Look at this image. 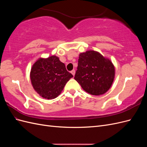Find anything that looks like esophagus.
<instances>
[{"instance_id":"34e87169","label":"esophagus","mask_w":147,"mask_h":147,"mask_svg":"<svg viewBox=\"0 0 147 147\" xmlns=\"http://www.w3.org/2000/svg\"><path fill=\"white\" fill-rule=\"evenodd\" d=\"M71 74H72L74 76L75 75V70H72V71H71Z\"/></svg>"}]
</instances>
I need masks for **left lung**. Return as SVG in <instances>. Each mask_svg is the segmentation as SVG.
I'll return each mask as SVG.
<instances>
[{"label": "left lung", "mask_w": 147, "mask_h": 147, "mask_svg": "<svg viewBox=\"0 0 147 147\" xmlns=\"http://www.w3.org/2000/svg\"><path fill=\"white\" fill-rule=\"evenodd\" d=\"M115 75V66L112 61L100 53L89 50L79 55L74 79L89 94H105L112 86Z\"/></svg>", "instance_id": "obj_1"}]
</instances>
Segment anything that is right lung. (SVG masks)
Here are the masks:
<instances>
[{"instance_id": "1", "label": "right lung", "mask_w": 147, "mask_h": 147, "mask_svg": "<svg viewBox=\"0 0 147 147\" xmlns=\"http://www.w3.org/2000/svg\"><path fill=\"white\" fill-rule=\"evenodd\" d=\"M73 75L66 70L65 64L56 56L40 57L33 64L30 72L32 85L43 98L53 99L58 96Z\"/></svg>"}]
</instances>
